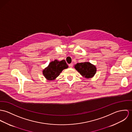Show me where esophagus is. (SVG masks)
Returning a JSON list of instances; mask_svg holds the SVG:
<instances>
[{
    "label": "esophagus",
    "mask_w": 132,
    "mask_h": 132,
    "mask_svg": "<svg viewBox=\"0 0 132 132\" xmlns=\"http://www.w3.org/2000/svg\"><path fill=\"white\" fill-rule=\"evenodd\" d=\"M69 67L70 68H72L73 67V63H71V64H69Z\"/></svg>",
    "instance_id": "obj_1"
}]
</instances>
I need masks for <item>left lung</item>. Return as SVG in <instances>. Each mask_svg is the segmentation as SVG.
<instances>
[{
    "mask_svg": "<svg viewBox=\"0 0 132 132\" xmlns=\"http://www.w3.org/2000/svg\"><path fill=\"white\" fill-rule=\"evenodd\" d=\"M74 67L82 77L87 78H92L97 72L96 66L88 62L77 63Z\"/></svg>",
    "mask_w": 132,
    "mask_h": 132,
    "instance_id": "8db88e82",
    "label": "left lung"
}]
</instances>
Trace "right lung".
<instances>
[{"label":"right lung","mask_w":132,"mask_h":132,"mask_svg":"<svg viewBox=\"0 0 132 132\" xmlns=\"http://www.w3.org/2000/svg\"><path fill=\"white\" fill-rule=\"evenodd\" d=\"M68 68V65L66 61L63 60L61 61L55 60L52 61L43 70V73L44 77L48 80H55L62 71Z\"/></svg>","instance_id":"add662e5"}]
</instances>
